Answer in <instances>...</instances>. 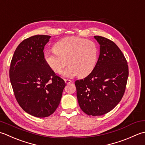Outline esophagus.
Instances as JSON below:
<instances>
[{
	"label": "esophagus",
	"instance_id": "1",
	"mask_svg": "<svg viewBox=\"0 0 145 145\" xmlns=\"http://www.w3.org/2000/svg\"><path fill=\"white\" fill-rule=\"evenodd\" d=\"M64 82H66V84H70L72 81L71 80H69V79H64Z\"/></svg>",
	"mask_w": 145,
	"mask_h": 145
}]
</instances>
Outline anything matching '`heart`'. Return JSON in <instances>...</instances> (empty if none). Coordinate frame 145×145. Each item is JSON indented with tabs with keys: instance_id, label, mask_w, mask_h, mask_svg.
I'll list each match as a JSON object with an SVG mask.
<instances>
[{
	"instance_id": "1",
	"label": "heart",
	"mask_w": 145,
	"mask_h": 145,
	"mask_svg": "<svg viewBox=\"0 0 145 145\" xmlns=\"http://www.w3.org/2000/svg\"><path fill=\"white\" fill-rule=\"evenodd\" d=\"M54 52H46L44 59L46 64L56 73L63 72L66 78L77 75L87 76L93 71L99 56V48L93 40L79 37H67L59 40L53 47Z\"/></svg>"
}]
</instances>
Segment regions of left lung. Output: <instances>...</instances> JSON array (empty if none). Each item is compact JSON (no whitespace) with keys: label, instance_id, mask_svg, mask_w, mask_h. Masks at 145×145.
Segmentation results:
<instances>
[{"label":"left lung","instance_id":"obj_1","mask_svg":"<svg viewBox=\"0 0 145 145\" xmlns=\"http://www.w3.org/2000/svg\"><path fill=\"white\" fill-rule=\"evenodd\" d=\"M100 54L93 71L75 81L77 98L82 111L89 116H101L116 106L125 94L128 65L121 51L113 41L95 35Z\"/></svg>","mask_w":145,"mask_h":145}]
</instances>
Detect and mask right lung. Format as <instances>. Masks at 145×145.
I'll list each match as a JSON object with an SVG mask.
<instances>
[{"label":"right lung","instance_id":"obj_1","mask_svg":"<svg viewBox=\"0 0 145 145\" xmlns=\"http://www.w3.org/2000/svg\"><path fill=\"white\" fill-rule=\"evenodd\" d=\"M50 37L35 35L22 41L14 53L9 69L17 103L26 113L38 118L54 113L66 86L44 59V46Z\"/></svg>","mask_w":145,"mask_h":145}]
</instances>
